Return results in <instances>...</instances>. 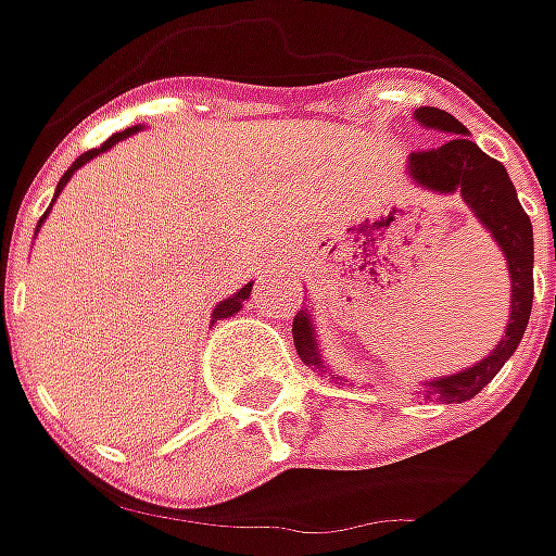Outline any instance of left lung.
<instances>
[{"label":"left lung","mask_w":556,"mask_h":556,"mask_svg":"<svg viewBox=\"0 0 556 556\" xmlns=\"http://www.w3.org/2000/svg\"><path fill=\"white\" fill-rule=\"evenodd\" d=\"M415 119L420 126L437 129L448 139L433 151L408 154V179L417 188L442 194V198L460 194L464 203L473 210V216L480 219L482 228L492 235V241L502 247L504 260H507V275H510V321L504 328L498 346L485 358H480L473 368L433 377L417 387V393L424 399H439L448 405V402L473 399L495 374L502 371L504 362L517 353L526 325H529V312H532V263H535L532 253H535V247H532V223L517 201V188L510 182L507 169L495 157L480 151V144L470 141L467 126L439 108H417ZM293 346H296V355L315 371L337 377L325 365L309 309H300L293 315ZM337 380L350 383L343 377H337Z\"/></svg>","instance_id":"left-lung-1"}]
</instances>
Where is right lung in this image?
Masks as SVG:
<instances>
[{"label":"right lung","mask_w":556,"mask_h":556,"mask_svg":"<svg viewBox=\"0 0 556 556\" xmlns=\"http://www.w3.org/2000/svg\"><path fill=\"white\" fill-rule=\"evenodd\" d=\"M136 132H141V126H129V129H123V132H114L111 139H108V141H104V144H101V148H92V151H86V154H79V157H76V161L71 163V169H67V173L61 176V182H58V188H54L52 203L58 201V194L64 191V185H67V182H71V179H74V173H76V169H79V166H86V163L92 161V157H98V154H104V151H111V148H114L117 141L129 139V136H136ZM49 210H52V206H49ZM49 210H46V216H49ZM46 216L39 219V225L46 223ZM39 225H36V231H39ZM250 288H253V285H244V288L238 290V293H231L228 300H219V303H216V309H213V321H223V318H231L235 312L241 309V306H244V300H250Z\"/></svg>","instance_id":"obj_1"}]
</instances>
